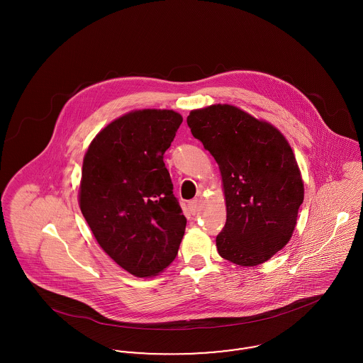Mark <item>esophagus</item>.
Wrapping results in <instances>:
<instances>
[{"label":"esophagus","mask_w":363,"mask_h":363,"mask_svg":"<svg viewBox=\"0 0 363 363\" xmlns=\"http://www.w3.org/2000/svg\"><path fill=\"white\" fill-rule=\"evenodd\" d=\"M188 206H189L190 212H191V213H196V212L199 211V206H200V201H199L197 199H194V200H191V201H189V204H188Z\"/></svg>","instance_id":"esophagus-1"}]
</instances>
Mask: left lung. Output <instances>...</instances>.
Masks as SVG:
<instances>
[{"instance_id":"1","label":"left lung","mask_w":363,"mask_h":363,"mask_svg":"<svg viewBox=\"0 0 363 363\" xmlns=\"http://www.w3.org/2000/svg\"><path fill=\"white\" fill-rule=\"evenodd\" d=\"M186 121L222 174L227 219L216 237L219 255L242 267L265 262L290 241L303 203L289 141L269 122L230 104L193 110Z\"/></svg>"}]
</instances>
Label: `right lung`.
Here are the masks:
<instances>
[{"label":"right lung","instance_id":"add662e5","mask_svg":"<svg viewBox=\"0 0 363 363\" xmlns=\"http://www.w3.org/2000/svg\"><path fill=\"white\" fill-rule=\"evenodd\" d=\"M181 123L173 110L130 111L96 135L83 160L82 213L104 252L135 277L169 267L185 234L163 162Z\"/></svg>","mask_w":363,"mask_h":363}]
</instances>
